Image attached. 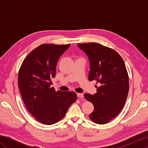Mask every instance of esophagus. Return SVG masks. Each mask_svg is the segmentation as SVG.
I'll return each instance as SVG.
<instances>
[{
    "instance_id": "1",
    "label": "esophagus",
    "mask_w": 148,
    "mask_h": 148,
    "mask_svg": "<svg viewBox=\"0 0 148 148\" xmlns=\"http://www.w3.org/2000/svg\"><path fill=\"white\" fill-rule=\"evenodd\" d=\"M77 96L79 99H83V95L82 93H77Z\"/></svg>"
}]
</instances>
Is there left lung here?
<instances>
[{"label":"left lung","instance_id":"1","mask_svg":"<svg viewBox=\"0 0 148 148\" xmlns=\"http://www.w3.org/2000/svg\"><path fill=\"white\" fill-rule=\"evenodd\" d=\"M78 46L89 59L88 79L95 80L99 85L95 95H84L95 109L89 117L94 123L106 124L120 112L127 100L129 78L125 62L118 52L99 43L78 44Z\"/></svg>","mask_w":148,"mask_h":148}]
</instances>
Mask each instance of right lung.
Masks as SVG:
<instances>
[{
  "mask_svg": "<svg viewBox=\"0 0 148 148\" xmlns=\"http://www.w3.org/2000/svg\"><path fill=\"white\" fill-rule=\"evenodd\" d=\"M70 46L41 44L25 58L18 71V87L26 109L44 125H53L63 119L77 99L73 91H56L51 86L57 62Z\"/></svg>",
  "mask_w": 148,
  "mask_h": 148,
  "instance_id": "add662e5",
  "label": "right lung"
}]
</instances>
